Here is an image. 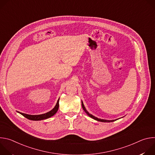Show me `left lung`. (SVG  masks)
Here are the masks:
<instances>
[{"label":"left lung","mask_w":155,"mask_h":155,"mask_svg":"<svg viewBox=\"0 0 155 155\" xmlns=\"http://www.w3.org/2000/svg\"><path fill=\"white\" fill-rule=\"evenodd\" d=\"M81 105H82V107H83V110H84V111L85 112V113H86L88 116H89V117H91V118H93V119L95 120L98 121H101V122H107V123H108V122H113V121H115L118 120V119H116V120H104V119L98 118H97V117L93 116V115H91V114H90L89 112H88L87 111L86 108H85V107L84 106V104H83V102L82 101H81Z\"/></svg>","instance_id":"8db88e82"}]
</instances>
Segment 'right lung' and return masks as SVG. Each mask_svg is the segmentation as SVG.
<instances>
[{"label": "right lung", "mask_w": 155, "mask_h": 155, "mask_svg": "<svg viewBox=\"0 0 155 155\" xmlns=\"http://www.w3.org/2000/svg\"><path fill=\"white\" fill-rule=\"evenodd\" d=\"M59 98L58 99L57 103H56V105L54 106V107L51 110H50V112L45 113V114H41V115H28V114H23V113H21L19 112H18V113H19L20 114H21L22 115L24 116L25 117H26V118H28L30 120L40 121V120H45V119L49 118L51 117H53L58 112V108H59Z\"/></svg>", "instance_id": "1"}]
</instances>
